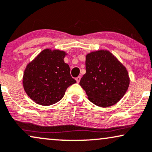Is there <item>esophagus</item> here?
<instances>
[{"label": "esophagus", "mask_w": 152, "mask_h": 152, "mask_svg": "<svg viewBox=\"0 0 152 152\" xmlns=\"http://www.w3.org/2000/svg\"><path fill=\"white\" fill-rule=\"evenodd\" d=\"M80 76H78V77H76V82L77 83H79L80 82Z\"/></svg>", "instance_id": "34e87169"}]
</instances>
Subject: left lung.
<instances>
[{
	"instance_id": "1",
	"label": "left lung",
	"mask_w": 152,
	"mask_h": 152,
	"mask_svg": "<svg viewBox=\"0 0 152 152\" xmlns=\"http://www.w3.org/2000/svg\"><path fill=\"white\" fill-rule=\"evenodd\" d=\"M86 73L80 80L89 100L97 106L109 107L118 102L130 83L126 67L107 50L86 55Z\"/></svg>"
}]
</instances>
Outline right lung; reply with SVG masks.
Instances as JSON below:
<instances>
[{
    "label": "right lung",
    "instance_id": "1",
    "mask_svg": "<svg viewBox=\"0 0 152 152\" xmlns=\"http://www.w3.org/2000/svg\"><path fill=\"white\" fill-rule=\"evenodd\" d=\"M64 51L45 49L26 66L23 86L28 97L36 103L49 106L64 97L67 88L76 83L70 67L64 63Z\"/></svg>",
    "mask_w": 152,
    "mask_h": 152
}]
</instances>
